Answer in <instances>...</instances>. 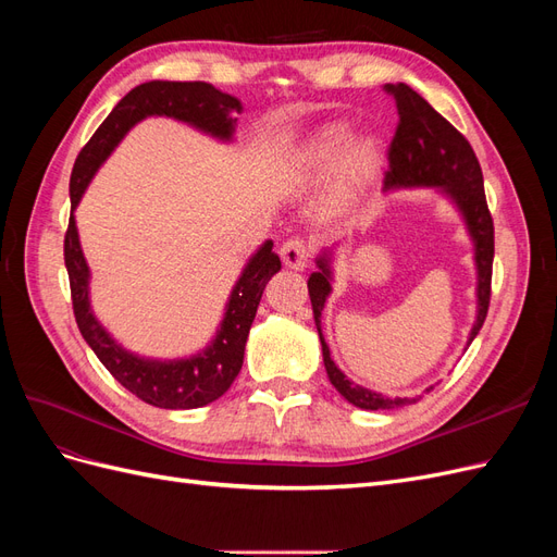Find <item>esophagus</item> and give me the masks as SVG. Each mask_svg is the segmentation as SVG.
Segmentation results:
<instances>
[{
	"instance_id": "34e87169",
	"label": "esophagus",
	"mask_w": 557,
	"mask_h": 557,
	"mask_svg": "<svg viewBox=\"0 0 557 557\" xmlns=\"http://www.w3.org/2000/svg\"><path fill=\"white\" fill-rule=\"evenodd\" d=\"M281 258L285 262V267L290 269H297V272H301V269L307 267L309 258H311V248L305 239H288L283 246H281Z\"/></svg>"
}]
</instances>
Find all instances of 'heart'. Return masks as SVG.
<instances>
[{
  "instance_id": "b5f03b06",
  "label": "heart",
  "mask_w": 557,
  "mask_h": 557,
  "mask_svg": "<svg viewBox=\"0 0 557 557\" xmlns=\"http://www.w3.org/2000/svg\"><path fill=\"white\" fill-rule=\"evenodd\" d=\"M352 129L348 123H332L315 132V137L299 150L293 160V174L297 178H315L325 176L334 170V164L342 160L345 148L350 144ZM379 162V150L372 141H358L349 148L344 162V178L339 190L334 195L336 205H346V201L356 195L367 178L374 174Z\"/></svg>"
}]
</instances>
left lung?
I'll use <instances>...</instances> for the list:
<instances>
[{"label": "left lung", "instance_id": "obj_1", "mask_svg": "<svg viewBox=\"0 0 557 557\" xmlns=\"http://www.w3.org/2000/svg\"><path fill=\"white\" fill-rule=\"evenodd\" d=\"M385 90L395 97L399 115L395 139L391 144V150H387V162H391V166L385 172V193L399 188H436L460 211L469 239L474 244L476 318L467 339L469 346L483 327L487 305H491V278L495 258V227L491 211H487L485 205L481 164L462 134L442 113H436L413 88H409L407 83H397V86L387 83ZM332 258L334 246L320 250V256L315 258L318 272H313L307 281L330 383L339 391L344 399H348L358 409L379 411L407 407V404L416 401L418 397H385L381 393L369 391V387L352 383L334 364L323 330H320V318H323L325 301L332 293L334 281Z\"/></svg>", "mask_w": 557, "mask_h": 557}]
</instances>
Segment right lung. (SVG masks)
<instances>
[{"mask_svg":"<svg viewBox=\"0 0 557 557\" xmlns=\"http://www.w3.org/2000/svg\"><path fill=\"white\" fill-rule=\"evenodd\" d=\"M242 111L244 107L237 97L221 92L205 81H148L132 88L113 107L107 121L97 127L92 139L83 146L74 162L70 181L72 215L64 237V267L70 274L76 325L111 376L127 387L132 395L160 409L207 407V404L223 397L232 381L237 379L262 290L269 278L281 269V260L272 250L274 242H264L246 262L239 281L234 283L230 293L221 327L215 330L211 344L190 358L156 360L123 348L95 318L90 307V267L81 250L74 211L99 166L144 117H174V121L205 132L218 141L230 144L234 139V127H237L234 115Z\"/></svg>","mask_w":557,"mask_h":557,"instance_id":"1","label":"right lung"}]
</instances>
